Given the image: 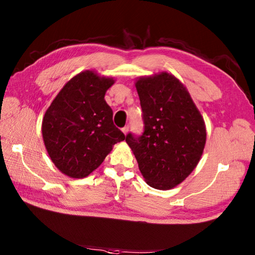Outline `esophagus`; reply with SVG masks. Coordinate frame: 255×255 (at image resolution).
Masks as SVG:
<instances>
[{
    "label": "esophagus",
    "mask_w": 255,
    "mask_h": 255,
    "mask_svg": "<svg viewBox=\"0 0 255 255\" xmlns=\"http://www.w3.org/2000/svg\"><path fill=\"white\" fill-rule=\"evenodd\" d=\"M122 130H123V132H124L125 134H127L128 131H129V126H125V127L122 129Z\"/></svg>",
    "instance_id": "esophagus-1"
}]
</instances>
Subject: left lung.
I'll return each instance as SVG.
<instances>
[{"instance_id":"left-lung-1","label":"left lung","mask_w":255,"mask_h":255,"mask_svg":"<svg viewBox=\"0 0 255 255\" xmlns=\"http://www.w3.org/2000/svg\"><path fill=\"white\" fill-rule=\"evenodd\" d=\"M136 88L143 132H129L126 142L148 185L170 189L196 167L206 143L204 119L186 88L166 72L140 78Z\"/></svg>"}]
</instances>
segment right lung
<instances>
[{
  "label": "right lung",
  "instance_id": "obj_1",
  "mask_svg": "<svg viewBox=\"0 0 255 255\" xmlns=\"http://www.w3.org/2000/svg\"><path fill=\"white\" fill-rule=\"evenodd\" d=\"M114 84L93 71L75 75L59 92L42 119V137L51 161L63 174L82 178L96 170L125 134L113 123L104 100Z\"/></svg>",
  "mask_w": 255,
  "mask_h": 255
}]
</instances>
